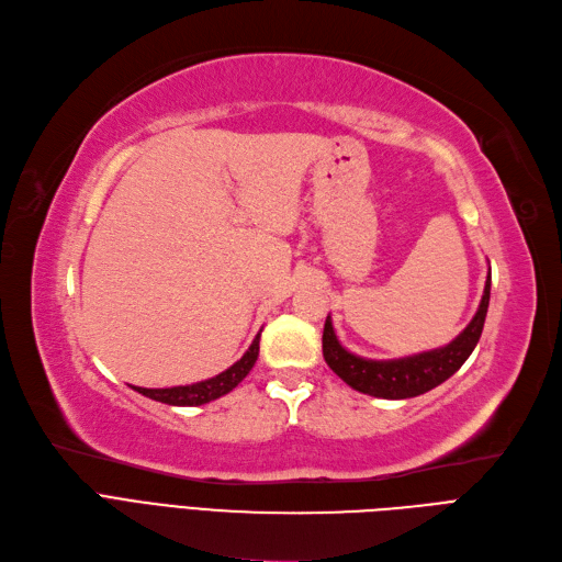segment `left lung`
<instances>
[{
  "instance_id": "obj_1",
  "label": "left lung",
  "mask_w": 562,
  "mask_h": 562,
  "mask_svg": "<svg viewBox=\"0 0 562 562\" xmlns=\"http://www.w3.org/2000/svg\"><path fill=\"white\" fill-rule=\"evenodd\" d=\"M488 300H491V272L483 288V297L476 308L474 318L451 344L435 348V351H423L409 358L397 360H367L360 358L339 344L333 318H325L323 327V358L330 364V370L351 385L353 391L364 395H374L383 400H406L416 397L437 389L439 383L453 376L462 362H465L474 346L481 337L483 323L488 314Z\"/></svg>"
}]
</instances>
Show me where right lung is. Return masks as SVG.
Instances as JSON below:
<instances>
[{"label":"right lung","mask_w":562,"mask_h":562,"mask_svg":"<svg viewBox=\"0 0 562 562\" xmlns=\"http://www.w3.org/2000/svg\"><path fill=\"white\" fill-rule=\"evenodd\" d=\"M258 351H260V333L256 335L254 344L248 346V351L235 364L227 367L225 372L216 374L214 379L198 381L190 385H173V389H139V385H132V389L150 400L165 402L171 406H200V404H206L211 400H218V397L227 395L232 389H237V385L244 381V376L254 370V364L258 360Z\"/></svg>","instance_id":"right-lung-1"}]
</instances>
